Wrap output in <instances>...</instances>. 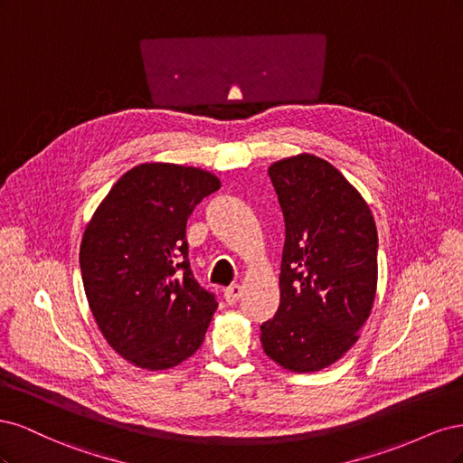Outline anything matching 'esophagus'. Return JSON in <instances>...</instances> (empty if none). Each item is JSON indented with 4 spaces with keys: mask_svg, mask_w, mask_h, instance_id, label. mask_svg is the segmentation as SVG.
Masks as SVG:
<instances>
[{
    "mask_svg": "<svg viewBox=\"0 0 463 463\" xmlns=\"http://www.w3.org/2000/svg\"><path fill=\"white\" fill-rule=\"evenodd\" d=\"M223 298H226V301H228L230 305H235V303H237V299L241 298V288L237 286V284L230 286V288L226 289V293H223Z\"/></svg>",
    "mask_w": 463,
    "mask_h": 463,
    "instance_id": "1",
    "label": "esophagus"
}]
</instances>
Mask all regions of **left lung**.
<instances>
[{"instance_id":"8db88e82","label":"left lung","mask_w":463,"mask_h":463,"mask_svg":"<svg viewBox=\"0 0 463 463\" xmlns=\"http://www.w3.org/2000/svg\"><path fill=\"white\" fill-rule=\"evenodd\" d=\"M269 175L286 243L279 307L262 322L264 354L293 373H315L359 340L376 293V226L361 193L315 154L278 160Z\"/></svg>"}]
</instances>
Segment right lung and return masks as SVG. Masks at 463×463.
I'll list each match as a JSON object with an SVG mask.
<instances>
[{
  "mask_svg": "<svg viewBox=\"0 0 463 463\" xmlns=\"http://www.w3.org/2000/svg\"><path fill=\"white\" fill-rule=\"evenodd\" d=\"M220 185L201 167L138 164L109 189L82 235L80 274L96 325L137 367L172 369L204 340L218 303L193 278L185 228Z\"/></svg>",
  "mask_w": 463,
  "mask_h": 463,
  "instance_id": "1",
  "label": "right lung"
}]
</instances>
